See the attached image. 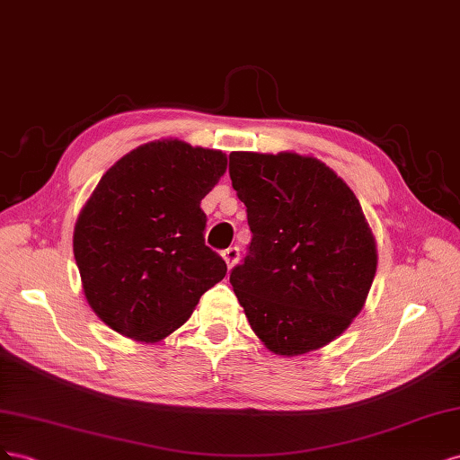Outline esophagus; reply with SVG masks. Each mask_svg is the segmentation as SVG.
Here are the masks:
<instances>
[{
	"label": "esophagus",
	"mask_w": 460,
	"mask_h": 460,
	"mask_svg": "<svg viewBox=\"0 0 460 460\" xmlns=\"http://www.w3.org/2000/svg\"><path fill=\"white\" fill-rule=\"evenodd\" d=\"M239 256H241V252H239V248H237V246H229V248H226V251L221 252V258L226 260V264H227V268H229V270H231L234 264H237Z\"/></svg>",
	"instance_id": "esophagus-1"
}]
</instances>
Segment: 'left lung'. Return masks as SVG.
Instances as JSON below:
<instances>
[{
	"label": "left lung",
	"instance_id": "obj_1",
	"mask_svg": "<svg viewBox=\"0 0 460 460\" xmlns=\"http://www.w3.org/2000/svg\"><path fill=\"white\" fill-rule=\"evenodd\" d=\"M229 175L252 241L231 285L271 352L322 349L358 316L377 268L360 202L316 157L231 152Z\"/></svg>",
	"mask_w": 460,
	"mask_h": 460
}]
</instances>
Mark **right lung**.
Masks as SVG:
<instances>
[{"instance_id":"1","label":"right lung","mask_w":460,"mask_h":460,"mask_svg":"<svg viewBox=\"0 0 460 460\" xmlns=\"http://www.w3.org/2000/svg\"><path fill=\"white\" fill-rule=\"evenodd\" d=\"M227 169L219 150L165 138L113 164L81 209L73 252L83 291L113 332L155 343L227 273L204 243L200 202Z\"/></svg>"}]
</instances>
